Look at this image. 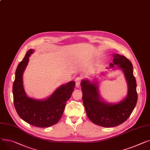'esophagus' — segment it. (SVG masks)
<instances>
[{
	"label": "esophagus",
	"instance_id": "obj_1",
	"mask_svg": "<svg viewBox=\"0 0 150 150\" xmlns=\"http://www.w3.org/2000/svg\"><path fill=\"white\" fill-rule=\"evenodd\" d=\"M81 79L82 78L81 77H77L76 80H75V82H76V85L77 87H79L81 85Z\"/></svg>",
	"mask_w": 150,
	"mask_h": 150
}]
</instances>
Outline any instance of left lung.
Masks as SVG:
<instances>
[{
	"label": "left lung",
	"instance_id": "obj_1",
	"mask_svg": "<svg viewBox=\"0 0 150 150\" xmlns=\"http://www.w3.org/2000/svg\"><path fill=\"white\" fill-rule=\"evenodd\" d=\"M112 56L113 63L110 64V68H114V65H118L127 79L128 90L125 99L116 104L105 103L100 98L96 82L93 83L88 80L81 82L82 100L87 116L94 124L103 127L118 126L126 121L137 101V84L131 61L122 55L114 54Z\"/></svg>",
	"mask_w": 150,
	"mask_h": 150
}]
</instances>
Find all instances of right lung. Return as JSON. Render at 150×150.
I'll list each match as a JSON object with an SVG mask.
<instances>
[{"instance_id": "obj_1", "label": "right lung", "mask_w": 150, "mask_h": 150, "mask_svg": "<svg viewBox=\"0 0 150 150\" xmlns=\"http://www.w3.org/2000/svg\"><path fill=\"white\" fill-rule=\"evenodd\" d=\"M33 50L27 51L16 71L13 86V100L18 115L28 124L38 127H48L59 122L62 116L67 101L75 88L74 81L62 85L48 99L38 100L26 96L23 89L22 76Z\"/></svg>"}]
</instances>
